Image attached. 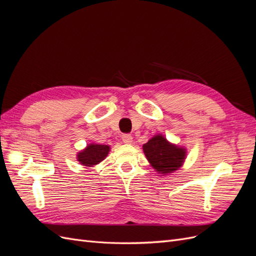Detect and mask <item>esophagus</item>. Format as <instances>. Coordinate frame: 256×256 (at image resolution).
Instances as JSON below:
<instances>
[{
    "instance_id": "obj_1",
    "label": "esophagus",
    "mask_w": 256,
    "mask_h": 256,
    "mask_svg": "<svg viewBox=\"0 0 256 256\" xmlns=\"http://www.w3.org/2000/svg\"><path fill=\"white\" fill-rule=\"evenodd\" d=\"M122 140L124 143L129 144V143L132 142V136L129 134H124L122 136Z\"/></svg>"
}]
</instances>
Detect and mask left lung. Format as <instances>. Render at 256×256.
<instances>
[{
  "instance_id": "1",
  "label": "left lung",
  "mask_w": 256,
  "mask_h": 256,
  "mask_svg": "<svg viewBox=\"0 0 256 256\" xmlns=\"http://www.w3.org/2000/svg\"><path fill=\"white\" fill-rule=\"evenodd\" d=\"M143 150L152 168L161 174L176 171L186 157L184 148L170 144L162 136L150 138L143 145Z\"/></svg>"
}]
</instances>
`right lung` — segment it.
<instances>
[{"label": "right lung", "instance_id": "right-lung-1", "mask_svg": "<svg viewBox=\"0 0 256 256\" xmlns=\"http://www.w3.org/2000/svg\"><path fill=\"white\" fill-rule=\"evenodd\" d=\"M109 150H110V147L108 145L90 144L83 152H79L78 160L83 166H95L106 157Z\"/></svg>", "mask_w": 256, "mask_h": 256}]
</instances>
